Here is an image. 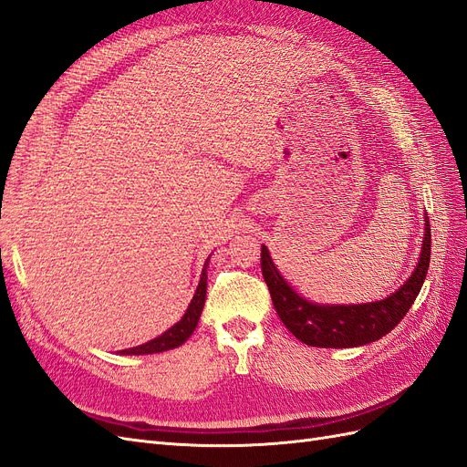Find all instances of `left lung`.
<instances>
[{"mask_svg":"<svg viewBox=\"0 0 467 467\" xmlns=\"http://www.w3.org/2000/svg\"><path fill=\"white\" fill-rule=\"evenodd\" d=\"M431 263V222L425 216L419 265L401 288L388 298L355 306H325L307 302L282 278L266 247H261V271L276 314L286 329L309 347L348 348L378 341L398 325L413 306L427 278Z\"/></svg>","mask_w":467,"mask_h":467,"instance_id":"1","label":"left lung"}]
</instances>
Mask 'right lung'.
Masks as SVG:
<instances>
[{
    "label": "right lung",
    "mask_w": 467,
    "mask_h": 467,
    "mask_svg": "<svg viewBox=\"0 0 467 467\" xmlns=\"http://www.w3.org/2000/svg\"><path fill=\"white\" fill-rule=\"evenodd\" d=\"M206 266H208V259H206L204 268H202L199 288H196L192 300L187 307V312H185V316L181 317V321H177L173 327L167 329L163 335L151 338V341H148L144 345L119 350L120 355H153V352H163V350H169V348L181 347L182 343L187 341V338L192 335V331L196 329V323H199L202 307H204V300H206Z\"/></svg>",
    "instance_id": "obj_1"
}]
</instances>
